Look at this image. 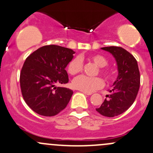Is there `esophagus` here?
<instances>
[{
  "label": "esophagus",
  "instance_id": "esophagus-1",
  "mask_svg": "<svg viewBox=\"0 0 153 153\" xmlns=\"http://www.w3.org/2000/svg\"><path fill=\"white\" fill-rule=\"evenodd\" d=\"M83 93H84L85 95H87V96H90V95H92L91 93H86V92H82Z\"/></svg>",
  "mask_w": 153,
  "mask_h": 153
}]
</instances>
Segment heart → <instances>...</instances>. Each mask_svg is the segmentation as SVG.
<instances>
[{"label":"heart","mask_w":153,"mask_h":153,"mask_svg":"<svg viewBox=\"0 0 153 153\" xmlns=\"http://www.w3.org/2000/svg\"><path fill=\"white\" fill-rule=\"evenodd\" d=\"M88 60L94 63L99 68V72L107 79L110 80L113 78V73L108 69H104L108 64V60L104 56L101 54H93L88 57ZM82 61L79 57H75L71 60L68 66V72L72 75H75L82 70ZM104 85L102 78L99 77H90L81 75L72 81V87L75 89L86 93L92 92L101 89Z\"/></svg>","instance_id":"heart-1"}]
</instances>
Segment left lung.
I'll list each match as a JSON object with an SVG mask.
<instances>
[{
  "mask_svg": "<svg viewBox=\"0 0 153 153\" xmlns=\"http://www.w3.org/2000/svg\"><path fill=\"white\" fill-rule=\"evenodd\" d=\"M111 53L117 65L118 76L97 112L108 117H114L125 112L134 103L139 87L140 76L138 65L132 54L121 47L110 46L102 48Z\"/></svg>",
  "mask_w": 153,
  "mask_h": 153,
  "instance_id": "8db88e82",
  "label": "left lung"
}]
</instances>
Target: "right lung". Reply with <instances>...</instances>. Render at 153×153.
Segmentation results:
<instances>
[{
	"label": "right lung",
	"mask_w": 153,
	"mask_h": 153,
	"mask_svg": "<svg viewBox=\"0 0 153 153\" xmlns=\"http://www.w3.org/2000/svg\"><path fill=\"white\" fill-rule=\"evenodd\" d=\"M74 54L70 48L50 45L27 57L21 71L20 86L24 100L34 112L52 117L67 106L73 91L55 85L69 81L65 69Z\"/></svg>",
	"instance_id": "add662e5"
}]
</instances>
